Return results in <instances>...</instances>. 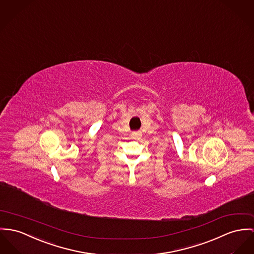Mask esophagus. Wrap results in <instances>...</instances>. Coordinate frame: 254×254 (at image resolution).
<instances>
[{"label": "esophagus", "instance_id": "esophagus-1", "mask_svg": "<svg viewBox=\"0 0 254 254\" xmlns=\"http://www.w3.org/2000/svg\"><path fill=\"white\" fill-rule=\"evenodd\" d=\"M131 136L133 139H140L141 136H142V132L140 131V130H137V131H134V132H132V134H131Z\"/></svg>", "mask_w": 254, "mask_h": 254}]
</instances>
